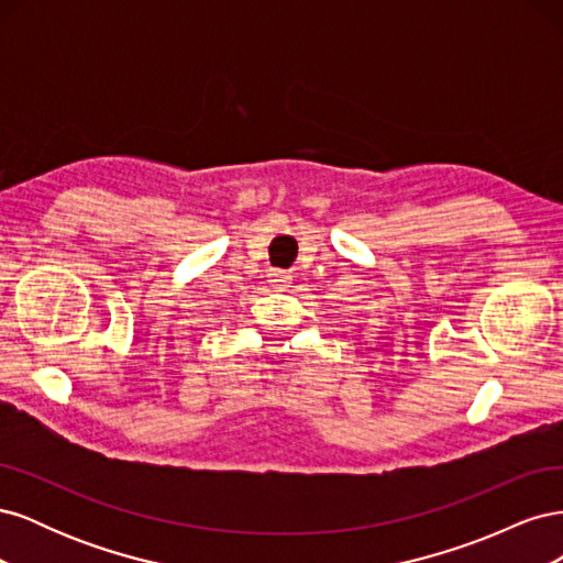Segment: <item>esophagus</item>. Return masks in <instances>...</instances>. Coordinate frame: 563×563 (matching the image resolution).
<instances>
[{
	"label": "esophagus",
	"instance_id": "34e87169",
	"mask_svg": "<svg viewBox=\"0 0 563 563\" xmlns=\"http://www.w3.org/2000/svg\"><path fill=\"white\" fill-rule=\"evenodd\" d=\"M269 282L277 284V286H286L288 282H291V277H288L286 272H282V269H272L269 272Z\"/></svg>",
	"mask_w": 563,
	"mask_h": 563
}]
</instances>
